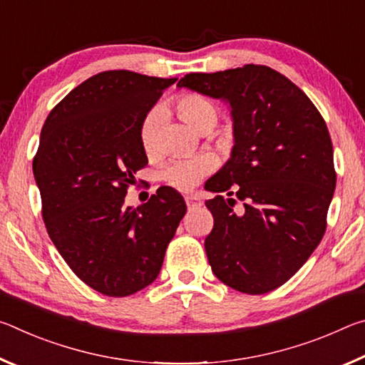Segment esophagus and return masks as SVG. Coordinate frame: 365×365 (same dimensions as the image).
Returning <instances> with one entry per match:
<instances>
[{
  "mask_svg": "<svg viewBox=\"0 0 365 365\" xmlns=\"http://www.w3.org/2000/svg\"><path fill=\"white\" fill-rule=\"evenodd\" d=\"M185 202H187V206L191 209V207L201 206L202 205V197L200 195H187V196H185Z\"/></svg>",
  "mask_w": 365,
  "mask_h": 365,
  "instance_id": "esophagus-1",
  "label": "esophagus"
}]
</instances>
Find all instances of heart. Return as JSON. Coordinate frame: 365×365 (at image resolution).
<instances>
[{
  "mask_svg": "<svg viewBox=\"0 0 365 365\" xmlns=\"http://www.w3.org/2000/svg\"><path fill=\"white\" fill-rule=\"evenodd\" d=\"M175 110L180 119L200 133L211 132L219 119L217 106L207 98L187 93L177 98ZM159 125V110L154 109L145 115L140 125L141 146L146 153L156 148V135ZM214 168V158L209 154H200L191 158H175L169 160L160 170V178L178 190H188L201 180Z\"/></svg>",
  "mask_w": 365,
  "mask_h": 365,
  "instance_id": "obj_1",
  "label": "heart"
}]
</instances>
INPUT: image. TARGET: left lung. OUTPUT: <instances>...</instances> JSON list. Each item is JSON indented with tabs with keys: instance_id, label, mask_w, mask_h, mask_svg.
Segmentation results:
<instances>
[{
	"instance_id": "8db88e82",
	"label": "left lung",
	"mask_w": 365,
	"mask_h": 365,
	"mask_svg": "<svg viewBox=\"0 0 365 365\" xmlns=\"http://www.w3.org/2000/svg\"><path fill=\"white\" fill-rule=\"evenodd\" d=\"M177 88L224 101L233 122L230 159L205 185L219 193L206 201L214 217L207 261L227 287L269 293L292 279L325 233L336 185L329 128L304 91L267 66L187 73Z\"/></svg>"
}]
</instances>
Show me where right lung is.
Listing matches in <instances>:
<instances>
[{"label":"right lung","mask_w":365,"mask_h":365,"mask_svg":"<svg viewBox=\"0 0 365 365\" xmlns=\"http://www.w3.org/2000/svg\"><path fill=\"white\" fill-rule=\"evenodd\" d=\"M177 78L106 71L76 86L46 117L34 159L43 220L80 280L106 296H128L158 279L187 212L160 187L125 207L127 187L148 164L140 125Z\"/></svg>","instance_id":"add662e5"}]
</instances>
